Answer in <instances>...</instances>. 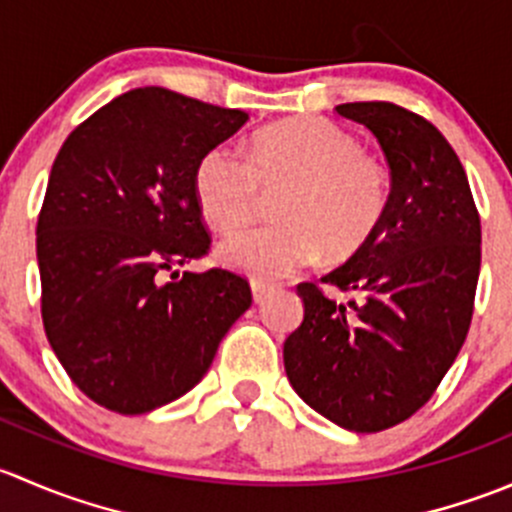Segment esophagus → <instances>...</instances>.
<instances>
[{"label":"esophagus","mask_w":512,"mask_h":512,"mask_svg":"<svg viewBox=\"0 0 512 512\" xmlns=\"http://www.w3.org/2000/svg\"><path fill=\"white\" fill-rule=\"evenodd\" d=\"M250 287H252V299H255V302H262V299L275 289V285H267V282H260V280L252 282Z\"/></svg>","instance_id":"34e87169"}]
</instances>
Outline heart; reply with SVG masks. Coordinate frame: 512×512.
Segmentation results:
<instances>
[{
  "label": "heart",
  "instance_id": "b5f03b06",
  "mask_svg": "<svg viewBox=\"0 0 512 512\" xmlns=\"http://www.w3.org/2000/svg\"><path fill=\"white\" fill-rule=\"evenodd\" d=\"M262 190H280L277 223L225 237L218 257L225 267L257 280H277L327 260H349L384 225L391 205V173L384 160L361 151L337 123L317 116L285 118L260 128L247 153L218 143L193 170L200 215L215 230L245 225Z\"/></svg>",
  "mask_w": 512,
  "mask_h": 512
}]
</instances>
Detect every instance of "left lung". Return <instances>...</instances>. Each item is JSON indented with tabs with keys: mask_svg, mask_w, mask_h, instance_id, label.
<instances>
[{
	"mask_svg": "<svg viewBox=\"0 0 512 512\" xmlns=\"http://www.w3.org/2000/svg\"><path fill=\"white\" fill-rule=\"evenodd\" d=\"M337 113L379 141L391 168L389 215L342 267L297 285L304 319L285 342V371L314 411L376 433L431 399L466 342L480 215L456 151L426 118L389 101L342 103Z\"/></svg>",
	"mask_w": 512,
	"mask_h": 512,
	"instance_id": "1",
	"label": "left lung"
}]
</instances>
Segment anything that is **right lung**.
<instances>
[{
	"label": "right lung",
	"instance_id": "1",
	"mask_svg": "<svg viewBox=\"0 0 512 512\" xmlns=\"http://www.w3.org/2000/svg\"><path fill=\"white\" fill-rule=\"evenodd\" d=\"M245 121L146 86L76 126L51 165L36 223L41 319L66 374L103 409L148 414L188 394L250 309L245 277L175 270L210 250L195 163Z\"/></svg>",
	"mask_w": 512,
	"mask_h": 512
}]
</instances>
